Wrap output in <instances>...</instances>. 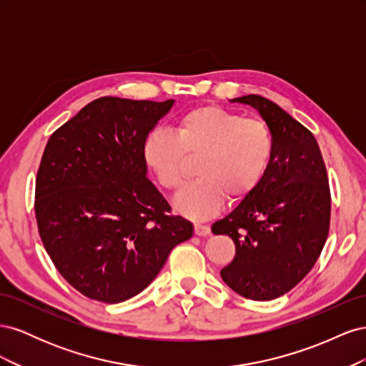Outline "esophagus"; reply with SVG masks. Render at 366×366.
I'll list each match as a JSON object with an SVG mask.
<instances>
[{"label": "esophagus", "instance_id": "esophagus-1", "mask_svg": "<svg viewBox=\"0 0 366 366\" xmlns=\"http://www.w3.org/2000/svg\"><path fill=\"white\" fill-rule=\"evenodd\" d=\"M194 230H195V235H198V237H207V235H210V227L204 226V224H195Z\"/></svg>", "mask_w": 366, "mask_h": 366}]
</instances>
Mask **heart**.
<instances>
[{
  "label": "heart",
  "mask_w": 366,
  "mask_h": 366,
  "mask_svg": "<svg viewBox=\"0 0 366 366\" xmlns=\"http://www.w3.org/2000/svg\"><path fill=\"white\" fill-rule=\"evenodd\" d=\"M274 140L258 119H244L227 109L195 108L177 122L175 136L152 131L143 157L166 191L177 192L192 175L198 180L177 197L175 207L192 219H207L229 202L247 198L267 172Z\"/></svg>",
  "instance_id": "1"
}]
</instances>
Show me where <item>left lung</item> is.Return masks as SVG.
Wrapping results in <instances>:
<instances>
[{"label": "left lung", "instance_id": "left-lung-1", "mask_svg": "<svg viewBox=\"0 0 366 366\" xmlns=\"http://www.w3.org/2000/svg\"><path fill=\"white\" fill-rule=\"evenodd\" d=\"M258 109L274 140L259 186L212 224L235 242L221 278L238 295L270 301L290 292L313 269L328 237L331 197L315 136L281 107L258 94L232 99Z\"/></svg>", "mask_w": 366, "mask_h": 366}]
</instances>
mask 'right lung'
Instances as JSON below:
<instances>
[{"label":"right lung","mask_w":366,"mask_h":366,"mask_svg":"<svg viewBox=\"0 0 366 366\" xmlns=\"http://www.w3.org/2000/svg\"><path fill=\"white\" fill-rule=\"evenodd\" d=\"M164 102L101 97L53 132L36 175L39 237L54 267L84 296L124 302L154 281L194 226L147 177L143 145Z\"/></svg>","instance_id":"right-lung-1"}]
</instances>
